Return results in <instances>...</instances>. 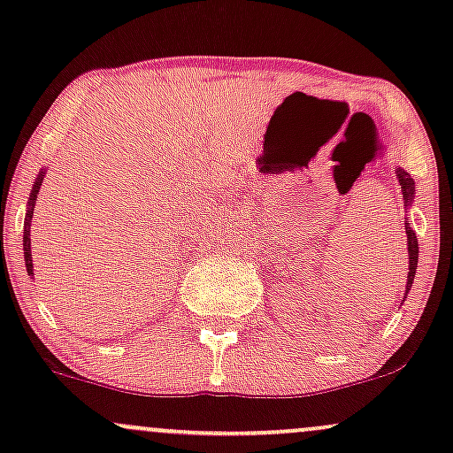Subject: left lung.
<instances>
[{
	"label": "left lung",
	"mask_w": 453,
	"mask_h": 453,
	"mask_svg": "<svg viewBox=\"0 0 453 453\" xmlns=\"http://www.w3.org/2000/svg\"><path fill=\"white\" fill-rule=\"evenodd\" d=\"M398 180H400V189H403V197H404V206L411 204L413 200V191H415V183L413 179L404 173V170H398ZM407 230V249H409V277H407V292L415 279V268H418V257H419V247H418V236L415 232L411 230L409 226H404Z\"/></svg>",
	"instance_id": "obj_1"
}]
</instances>
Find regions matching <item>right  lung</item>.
Returning a JSON list of instances; mask_svg holds the SVG:
<instances>
[{"label": "right lung", "mask_w": 453, "mask_h": 453, "mask_svg": "<svg viewBox=\"0 0 453 453\" xmlns=\"http://www.w3.org/2000/svg\"><path fill=\"white\" fill-rule=\"evenodd\" d=\"M42 179H44V173L38 174V180H35L34 189H31V197H29V211L27 215H25V236H23V251H25V266H27V273L34 274V264H31V241H29V223H31V217H34V206H35V194H38L40 185H42Z\"/></svg>", "instance_id": "right-lung-1"}]
</instances>
